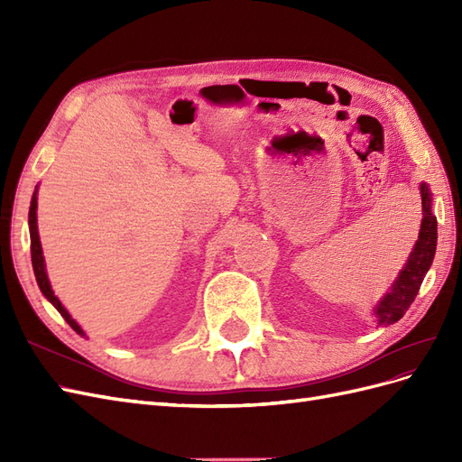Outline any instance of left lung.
<instances>
[{
  "mask_svg": "<svg viewBox=\"0 0 462 462\" xmlns=\"http://www.w3.org/2000/svg\"><path fill=\"white\" fill-rule=\"evenodd\" d=\"M420 189H422V216H424L420 235H418V241L409 256V262L404 263L397 282L383 297V300L377 304L375 316L380 319V326L395 324V321H399L404 316V312L409 310V306L416 299L418 291H420L424 275L433 262V254H436L438 219L431 214V200H430L428 187L422 185Z\"/></svg>",
  "mask_w": 462,
  "mask_h": 462,
  "instance_id": "obj_1",
  "label": "left lung"
}]
</instances>
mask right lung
Masks as SVG:
<instances>
[{
    "label": "right lung",
    "instance_id": "add662e5",
    "mask_svg": "<svg viewBox=\"0 0 462 462\" xmlns=\"http://www.w3.org/2000/svg\"><path fill=\"white\" fill-rule=\"evenodd\" d=\"M36 190L32 194V200H31V212H29V227H31V254H32V268H34V275H36V282H38V287L40 291L44 292V297L58 309V312L65 318V321L69 326H71L77 333L85 335L82 333V329L79 328L77 321L69 316V312L63 309L61 302L58 300V297L53 295V291L50 287V282H48V275H46V265H44V256H42V246H40V236H38V227H36Z\"/></svg>",
    "mask_w": 462,
    "mask_h": 462
}]
</instances>
